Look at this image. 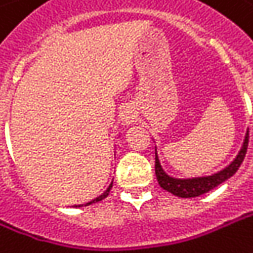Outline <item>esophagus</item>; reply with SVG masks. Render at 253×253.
<instances>
[{
    "label": "esophagus",
    "instance_id": "esophagus-1",
    "mask_svg": "<svg viewBox=\"0 0 253 253\" xmlns=\"http://www.w3.org/2000/svg\"><path fill=\"white\" fill-rule=\"evenodd\" d=\"M122 120H123V125L125 126H130L136 122V116L134 113L130 112V110H126V112L122 114Z\"/></svg>",
    "mask_w": 253,
    "mask_h": 253
}]
</instances>
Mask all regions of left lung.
<instances>
[{"mask_svg":"<svg viewBox=\"0 0 253 253\" xmlns=\"http://www.w3.org/2000/svg\"><path fill=\"white\" fill-rule=\"evenodd\" d=\"M248 140H249V133L246 131L245 139H244L239 153L236 155V157L233 159V162L230 163L229 166H226L225 169H222L217 173H213L211 176L189 177V179H177V177L169 176L166 171L163 170L156 150L155 171H156L157 182H159L160 187H163L165 190L170 192L174 196H179V198H196V196H201L203 193H208L209 190H212V189H215L216 186L223 183L225 180H228L229 177H232L238 171V169L241 168V165L244 162V159H245Z\"/></svg>","mask_w":253,"mask_h":253,"instance_id":"1","label":"left lung"}]
</instances>
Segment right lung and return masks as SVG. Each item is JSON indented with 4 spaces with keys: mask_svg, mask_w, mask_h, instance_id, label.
Returning <instances> with one entry per match:
<instances>
[{
    "mask_svg": "<svg viewBox=\"0 0 253 253\" xmlns=\"http://www.w3.org/2000/svg\"><path fill=\"white\" fill-rule=\"evenodd\" d=\"M112 186H113V182H112V183H110V186L107 187V190H106L104 193H101V195H100L98 198H96V199H93V201H91V202H88V203H85L84 206H88V205H91V203H97V202L103 201L104 198H107V196H109V192H110V189H112ZM82 206H83V205H79V206L76 205V208H82Z\"/></svg>",
    "mask_w": 253,
    "mask_h": 253,
    "instance_id": "1",
    "label": "right lung"
}]
</instances>
